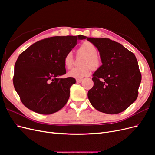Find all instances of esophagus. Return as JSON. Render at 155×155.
Here are the masks:
<instances>
[{"instance_id":"1","label":"esophagus","mask_w":155,"mask_h":155,"mask_svg":"<svg viewBox=\"0 0 155 155\" xmlns=\"http://www.w3.org/2000/svg\"><path fill=\"white\" fill-rule=\"evenodd\" d=\"M83 81L82 79H76V82L77 83H81Z\"/></svg>"}]
</instances>
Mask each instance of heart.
Wrapping results in <instances>:
<instances>
[{"instance_id": "b5f03b06", "label": "heart", "mask_w": 155, "mask_h": 155, "mask_svg": "<svg viewBox=\"0 0 155 155\" xmlns=\"http://www.w3.org/2000/svg\"><path fill=\"white\" fill-rule=\"evenodd\" d=\"M78 53L85 55L81 64L82 67H75L68 72L67 75L70 78L75 79H81L83 77L88 76L91 72V68L96 70L101 65V58L97 54V48L96 46L90 42L83 43L78 49ZM74 61V56L72 51L65 55L64 58V64L66 68H71Z\"/></svg>"}]
</instances>
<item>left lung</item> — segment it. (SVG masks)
I'll list each match as a JSON object with an SVG mask.
<instances>
[{"label": "left lung", "instance_id": "1", "mask_svg": "<svg viewBox=\"0 0 155 155\" xmlns=\"http://www.w3.org/2000/svg\"><path fill=\"white\" fill-rule=\"evenodd\" d=\"M87 39L97 48L102 63L92 75L94 86L88 92V100L97 110L118 114L138 97L142 75L137 59L122 45L110 39Z\"/></svg>", "mask_w": 155, "mask_h": 155}]
</instances>
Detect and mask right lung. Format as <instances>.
<instances>
[{"instance_id": "1", "label": "right lung", "mask_w": 155, "mask_h": 155, "mask_svg": "<svg viewBox=\"0 0 155 155\" xmlns=\"http://www.w3.org/2000/svg\"><path fill=\"white\" fill-rule=\"evenodd\" d=\"M86 36H56L36 42L21 53L14 67L13 85L28 109L51 114L66 105L76 79L66 74L64 58Z\"/></svg>"}]
</instances>
